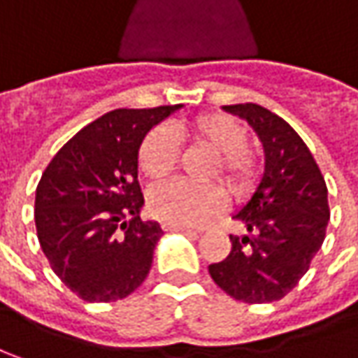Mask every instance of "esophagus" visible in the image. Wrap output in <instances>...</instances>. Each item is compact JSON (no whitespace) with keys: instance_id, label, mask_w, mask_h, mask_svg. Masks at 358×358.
<instances>
[{"instance_id":"obj_1","label":"esophagus","mask_w":358,"mask_h":358,"mask_svg":"<svg viewBox=\"0 0 358 358\" xmlns=\"http://www.w3.org/2000/svg\"><path fill=\"white\" fill-rule=\"evenodd\" d=\"M164 231H182V233H194L190 227H178V224H164Z\"/></svg>"}]
</instances>
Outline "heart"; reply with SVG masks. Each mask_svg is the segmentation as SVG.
Wrapping results in <instances>:
<instances>
[{
	"label": "heart",
	"instance_id": "1",
	"mask_svg": "<svg viewBox=\"0 0 358 358\" xmlns=\"http://www.w3.org/2000/svg\"><path fill=\"white\" fill-rule=\"evenodd\" d=\"M178 139L213 152L206 178L222 180L231 194L241 196L253 188L259 176V158L247 145L241 121L224 113H200L176 123L172 131L154 127L139 143V170L150 180L170 176L180 162ZM222 206L224 196L217 186H196L180 180L156 186L148 199V208L158 221L178 227H199L217 217Z\"/></svg>",
	"mask_w": 358,
	"mask_h": 358
}]
</instances>
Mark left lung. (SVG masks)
Returning <instances> with one entry per match:
<instances>
[{"mask_svg": "<svg viewBox=\"0 0 358 358\" xmlns=\"http://www.w3.org/2000/svg\"><path fill=\"white\" fill-rule=\"evenodd\" d=\"M249 121L263 143L265 172L233 217L247 229L229 235L231 253L208 265L215 284L247 304L282 300L322 247L330 219L326 182L304 139L282 117L255 103L227 105Z\"/></svg>", "mask_w": 358, "mask_h": 358, "instance_id": "8db88e82", "label": "left lung"}]
</instances>
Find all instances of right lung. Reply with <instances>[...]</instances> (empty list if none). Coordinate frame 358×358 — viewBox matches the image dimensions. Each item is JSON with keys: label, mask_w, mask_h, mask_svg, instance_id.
Here are the masks:
<instances>
[{"label": "right lung", "mask_w": 358, "mask_h": 358, "mask_svg": "<svg viewBox=\"0 0 358 358\" xmlns=\"http://www.w3.org/2000/svg\"><path fill=\"white\" fill-rule=\"evenodd\" d=\"M180 107L105 113L58 150L38 182V241L54 273L80 300L117 302L148 278L162 229L139 219L137 150Z\"/></svg>", "instance_id": "right-lung-1"}]
</instances>
